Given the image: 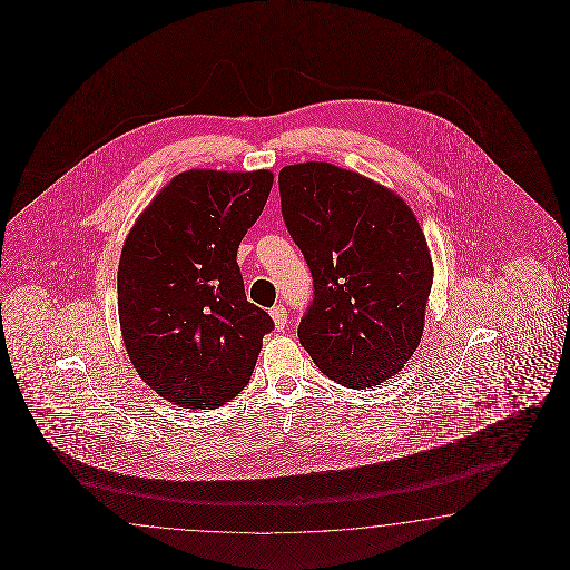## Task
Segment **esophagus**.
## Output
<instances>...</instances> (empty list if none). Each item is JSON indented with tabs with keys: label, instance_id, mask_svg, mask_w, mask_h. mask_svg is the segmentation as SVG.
Instances as JSON below:
<instances>
[{
	"label": "esophagus",
	"instance_id": "1",
	"mask_svg": "<svg viewBox=\"0 0 570 570\" xmlns=\"http://www.w3.org/2000/svg\"><path fill=\"white\" fill-rule=\"evenodd\" d=\"M272 317H274V324H276L277 330L284 328L286 326V322H288V311L284 305H276V307H272Z\"/></svg>",
	"mask_w": 570,
	"mask_h": 570
}]
</instances>
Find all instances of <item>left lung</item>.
Returning <instances> with one entry per match:
<instances>
[{
  "label": "left lung",
  "mask_w": 570,
  "mask_h": 570,
  "mask_svg": "<svg viewBox=\"0 0 570 570\" xmlns=\"http://www.w3.org/2000/svg\"><path fill=\"white\" fill-rule=\"evenodd\" d=\"M277 184L313 277L301 345L334 382L376 386L422 338L432 261L420 224L395 191L330 163L284 167Z\"/></svg>",
  "instance_id": "1"
}]
</instances>
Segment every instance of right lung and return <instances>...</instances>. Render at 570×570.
<instances>
[{
	"label": "right lung",
	"instance_id": "right-lung-1",
	"mask_svg": "<svg viewBox=\"0 0 570 570\" xmlns=\"http://www.w3.org/2000/svg\"><path fill=\"white\" fill-rule=\"evenodd\" d=\"M274 184L267 169L179 173L139 215L119 261L122 341L139 379L188 410L248 384L267 311L246 301L238 246Z\"/></svg>",
	"mask_w": 570,
	"mask_h": 570
}]
</instances>
